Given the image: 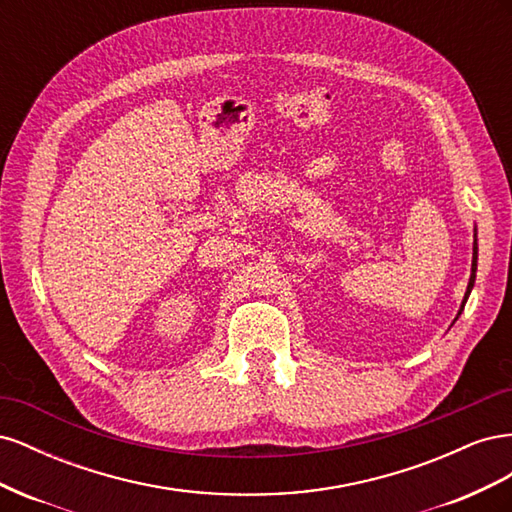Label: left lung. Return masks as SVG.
<instances>
[{
    "instance_id": "1",
    "label": "left lung",
    "mask_w": 512,
    "mask_h": 512,
    "mask_svg": "<svg viewBox=\"0 0 512 512\" xmlns=\"http://www.w3.org/2000/svg\"><path fill=\"white\" fill-rule=\"evenodd\" d=\"M474 280H476V241H474V258H472V275H470V284H468V292H466V297H463V303L468 301V294L472 292V286H474ZM461 309H463V305H461Z\"/></svg>"
}]
</instances>
